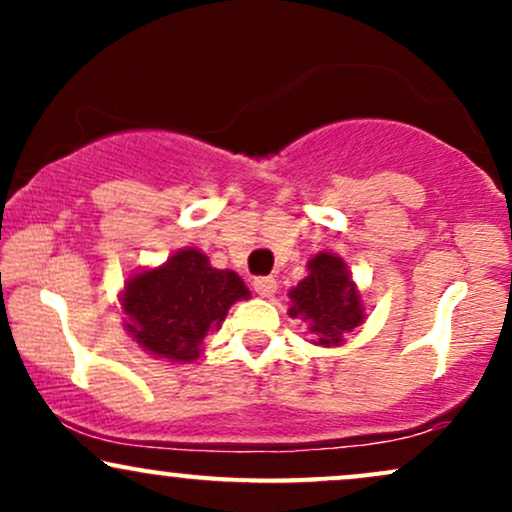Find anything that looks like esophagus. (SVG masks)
I'll return each mask as SVG.
<instances>
[{
	"instance_id": "34e87169",
	"label": "esophagus",
	"mask_w": 512,
	"mask_h": 512,
	"mask_svg": "<svg viewBox=\"0 0 512 512\" xmlns=\"http://www.w3.org/2000/svg\"><path fill=\"white\" fill-rule=\"evenodd\" d=\"M252 289H255V293H260V296H272V293L276 291V279L274 276H257L255 281H252Z\"/></svg>"
}]
</instances>
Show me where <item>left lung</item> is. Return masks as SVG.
<instances>
[{"label":"left lung","mask_w":512,"mask_h":512,"mask_svg":"<svg viewBox=\"0 0 512 512\" xmlns=\"http://www.w3.org/2000/svg\"><path fill=\"white\" fill-rule=\"evenodd\" d=\"M310 274L291 291L289 315L298 317L315 344H339L344 334L363 322L361 298L351 284L344 262L330 252H320L308 262Z\"/></svg>","instance_id":"1"}]
</instances>
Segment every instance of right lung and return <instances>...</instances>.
Masks as SVG:
<instances>
[{"instance_id":"right-lung-1","label":"right lung","mask_w":512,"mask_h":512,"mask_svg":"<svg viewBox=\"0 0 512 512\" xmlns=\"http://www.w3.org/2000/svg\"><path fill=\"white\" fill-rule=\"evenodd\" d=\"M250 291L231 269H214L199 250H180L158 269L127 281V332L154 356L195 361L228 308Z\"/></svg>"}]
</instances>
